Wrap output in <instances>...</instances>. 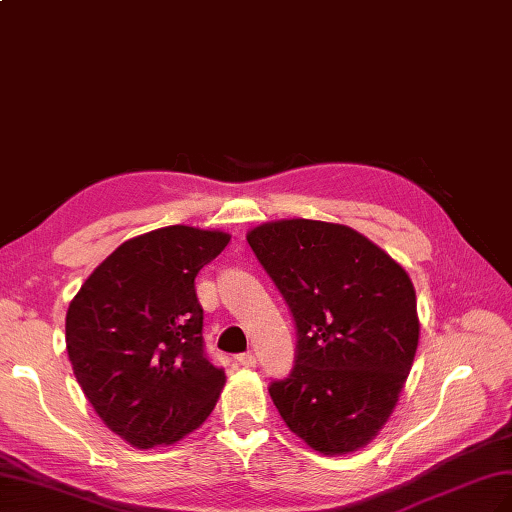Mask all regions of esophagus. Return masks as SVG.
Listing matches in <instances>:
<instances>
[{"instance_id":"1","label":"esophagus","mask_w":512,"mask_h":512,"mask_svg":"<svg viewBox=\"0 0 512 512\" xmlns=\"http://www.w3.org/2000/svg\"><path fill=\"white\" fill-rule=\"evenodd\" d=\"M235 361H238L240 365H244V368H255L257 357L253 355V352H242V355L235 357Z\"/></svg>"}]
</instances>
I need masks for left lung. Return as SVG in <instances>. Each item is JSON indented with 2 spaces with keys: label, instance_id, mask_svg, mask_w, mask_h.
I'll return each mask as SVG.
<instances>
[{
  "label": "left lung",
  "instance_id": "left-lung-1",
  "mask_svg": "<svg viewBox=\"0 0 512 512\" xmlns=\"http://www.w3.org/2000/svg\"><path fill=\"white\" fill-rule=\"evenodd\" d=\"M296 326L294 368L268 391L313 450L346 454L385 426L415 359L409 274L344 225L279 220L246 235Z\"/></svg>",
  "mask_w": 512,
  "mask_h": 512
}]
</instances>
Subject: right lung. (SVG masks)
<instances>
[{"mask_svg": "<svg viewBox=\"0 0 512 512\" xmlns=\"http://www.w3.org/2000/svg\"><path fill=\"white\" fill-rule=\"evenodd\" d=\"M229 235L173 225L127 240L67 311V352L97 415L134 448L175 443L214 411L225 370L209 361L194 279Z\"/></svg>", "mask_w": 512, "mask_h": 512, "instance_id": "add662e5", "label": "right lung"}]
</instances>
